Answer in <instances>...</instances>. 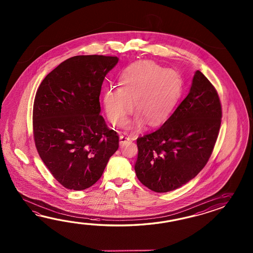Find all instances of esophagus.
Here are the masks:
<instances>
[{
    "mask_svg": "<svg viewBox=\"0 0 253 253\" xmlns=\"http://www.w3.org/2000/svg\"><path fill=\"white\" fill-rule=\"evenodd\" d=\"M130 139L127 135H126V134H120L119 135V144L121 145V144H123L124 142L126 141H128Z\"/></svg>",
    "mask_w": 253,
    "mask_h": 253,
    "instance_id": "esophagus-1",
    "label": "esophagus"
}]
</instances>
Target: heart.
Segmentation results:
<instances>
[{
	"instance_id": "b5f03b06",
	"label": "heart",
	"mask_w": 253,
	"mask_h": 253,
	"mask_svg": "<svg viewBox=\"0 0 253 253\" xmlns=\"http://www.w3.org/2000/svg\"><path fill=\"white\" fill-rule=\"evenodd\" d=\"M122 87H108L103 103L108 119L120 126L134 108L146 124H160L172 112L181 91L175 71L151 61L129 66L121 77Z\"/></svg>"
}]
</instances>
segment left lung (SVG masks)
<instances>
[{
	"mask_svg": "<svg viewBox=\"0 0 253 253\" xmlns=\"http://www.w3.org/2000/svg\"><path fill=\"white\" fill-rule=\"evenodd\" d=\"M221 106L214 86L195 71L187 97L159 128L136 139L134 171L156 193L183 186L205 167L218 137Z\"/></svg>",
	"mask_w": 253,
	"mask_h": 253,
	"instance_id": "obj_1",
	"label": "left lung"
}]
</instances>
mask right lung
I'll use <instances>...</instances> for the list:
<instances>
[{
	"mask_svg": "<svg viewBox=\"0 0 253 253\" xmlns=\"http://www.w3.org/2000/svg\"><path fill=\"white\" fill-rule=\"evenodd\" d=\"M118 57L81 55L45 77L33 105V134L43 163L65 188L92 186L119 149V135L100 115L99 95Z\"/></svg>",
	"mask_w": 253,
	"mask_h": 253,
	"instance_id": "add662e5",
	"label": "right lung"
}]
</instances>
